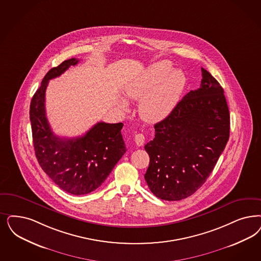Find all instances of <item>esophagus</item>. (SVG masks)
I'll list each match as a JSON object with an SVG mask.
<instances>
[{
  "label": "esophagus",
  "mask_w": 261,
  "mask_h": 261,
  "mask_svg": "<svg viewBox=\"0 0 261 261\" xmlns=\"http://www.w3.org/2000/svg\"><path fill=\"white\" fill-rule=\"evenodd\" d=\"M144 136L143 134H137L135 136V143L138 146H142L144 144Z\"/></svg>",
  "instance_id": "1"
}]
</instances>
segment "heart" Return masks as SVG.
Segmentation results:
<instances>
[{
  "instance_id": "obj_1",
  "label": "heart",
  "mask_w": 261,
  "mask_h": 261,
  "mask_svg": "<svg viewBox=\"0 0 261 261\" xmlns=\"http://www.w3.org/2000/svg\"><path fill=\"white\" fill-rule=\"evenodd\" d=\"M186 77L179 69H172L171 63H154L125 88V95L131 100H140V117L155 123L170 115L184 90ZM122 107L127 103L121 101Z\"/></svg>"
}]
</instances>
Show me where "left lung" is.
Segmentation results:
<instances>
[{
    "label": "left lung",
    "instance_id": "8db88e82",
    "mask_svg": "<svg viewBox=\"0 0 261 261\" xmlns=\"http://www.w3.org/2000/svg\"><path fill=\"white\" fill-rule=\"evenodd\" d=\"M200 88L191 90L171 114L154 125L144 145L149 166L144 174L157 198L180 200L199 189L212 172L229 138V111L224 90L201 67Z\"/></svg>",
    "mask_w": 261,
    "mask_h": 261
}]
</instances>
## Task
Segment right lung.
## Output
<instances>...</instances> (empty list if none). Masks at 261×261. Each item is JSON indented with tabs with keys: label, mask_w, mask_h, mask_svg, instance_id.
<instances>
[{
	"label": "right lung",
	"mask_w": 261,
	"mask_h": 261,
	"mask_svg": "<svg viewBox=\"0 0 261 261\" xmlns=\"http://www.w3.org/2000/svg\"><path fill=\"white\" fill-rule=\"evenodd\" d=\"M78 63V59L72 58L47 72L30 106L37 161L61 189L76 196L89 194L101 186L126 152L121 122H98L85 135L72 139L53 133L46 117L48 82Z\"/></svg>",
	"instance_id": "1"
}]
</instances>
